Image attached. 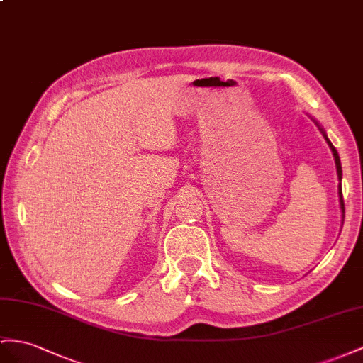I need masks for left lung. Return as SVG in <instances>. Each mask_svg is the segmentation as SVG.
Segmentation results:
<instances>
[{"mask_svg":"<svg viewBox=\"0 0 363 363\" xmlns=\"http://www.w3.org/2000/svg\"><path fill=\"white\" fill-rule=\"evenodd\" d=\"M319 128H320V132H322V135H323V138L327 139V143H328V145H330V148H331V152H333V156H334V162H336V169H337V176H339V179H342V165H340V157H339V153H337V150L336 148H334V145L331 144V141L330 139L327 138V135H325V132H323V128L319 125ZM339 196H340V208H342V213H345V206H343V198H342V189H340V185H339Z\"/></svg>","mask_w":363,"mask_h":363,"instance_id":"obj_1","label":"left lung"}]
</instances>
